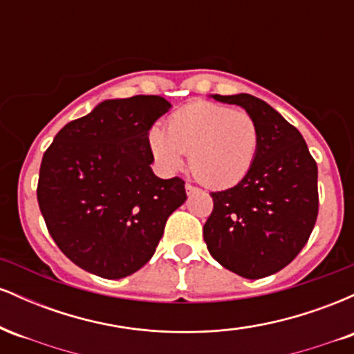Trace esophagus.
<instances>
[{
  "instance_id": "1",
  "label": "esophagus",
  "mask_w": 354,
  "mask_h": 354,
  "mask_svg": "<svg viewBox=\"0 0 354 354\" xmlns=\"http://www.w3.org/2000/svg\"><path fill=\"white\" fill-rule=\"evenodd\" d=\"M185 188H186V193H188V196H191V194H193V193H198V188H196V186L189 185V183H186Z\"/></svg>"
}]
</instances>
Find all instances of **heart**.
Here are the masks:
<instances>
[{
	"mask_svg": "<svg viewBox=\"0 0 354 354\" xmlns=\"http://www.w3.org/2000/svg\"><path fill=\"white\" fill-rule=\"evenodd\" d=\"M149 146L161 168L174 171L188 154L193 176L208 188H228L246 176L259 146L250 113L198 101L169 118L165 129H149Z\"/></svg>",
	"mask_w": 354,
	"mask_h": 354,
	"instance_id": "1",
	"label": "heart"
}]
</instances>
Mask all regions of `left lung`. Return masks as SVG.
I'll return each mask as SVG.
<instances>
[{
  "instance_id": "obj_1",
  "label": "left lung",
  "mask_w": 354,
  "mask_h": 354,
  "mask_svg": "<svg viewBox=\"0 0 354 354\" xmlns=\"http://www.w3.org/2000/svg\"><path fill=\"white\" fill-rule=\"evenodd\" d=\"M254 118L259 146L251 169L233 188L211 193L203 226L209 254L243 278L283 270L306 245L318 216V166L293 124L256 96L213 95Z\"/></svg>"
}]
</instances>
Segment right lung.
<instances>
[{
    "mask_svg": "<svg viewBox=\"0 0 354 354\" xmlns=\"http://www.w3.org/2000/svg\"><path fill=\"white\" fill-rule=\"evenodd\" d=\"M171 104L161 96L106 100L59 129L43 154L39 209L75 265L106 279L151 259L169 214L186 201L181 178L153 173L149 129Z\"/></svg>",
    "mask_w": 354,
    "mask_h": 354,
    "instance_id": "right-lung-1",
    "label": "right lung"
}]
</instances>
